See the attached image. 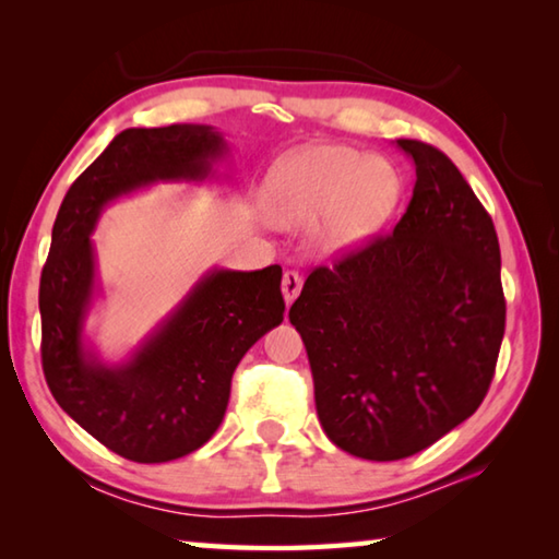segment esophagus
Returning a JSON list of instances; mask_svg holds the SVG:
<instances>
[{
  "label": "esophagus",
  "mask_w": 559,
  "mask_h": 559,
  "mask_svg": "<svg viewBox=\"0 0 559 559\" xmlns=\"http://www.w3.org/2000/svg\"><path fill=\"white\" fill-rule=\"evenodd\" d=\"M281 288H283V298H286V306H290V302L298 298V293L302 288V276L298 271H286L283 273Z\"/></svg>",
  "instance_id": "1"
}]
</instances>
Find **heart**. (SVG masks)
Here are the masks:
<instances>
[{
    "instance_id": "heart-1",
    "label": "heart",
    "mask_w": 559,
    "mask_h": 559,
    "mask_svg": "<svg viewBox=\"0 0 559 559\" xmlns=\"http://www.w3.org/2000/svg\"><path fill=\"white\" fill-rule=\"evenodd\" d=\"M400 175L380 157L345 145H316L273 167L263 200L278 226L316 224L325 253H347L380 229L400 200Z\"/></svg>"
}]
</instances>
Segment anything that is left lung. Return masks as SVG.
<instances>
[{
    "mask_svg": "<svg viewBox=\"0 0 559 559\" xmlns=\"http://www.w3.org/2000/svg\"><path fill=\"white\" fill-rule=\"evenodd\" d=\"M394 231L310 273L290 323L328 439L367 461L431 447L478 409L506 333L493 219L459 167L421 140Z\"/></svg>",
    "mask_w": 559,
    "mask_h": 559,
    "instance_id": "left-lung-1",
    "label": "left lung"
}]
</instances>
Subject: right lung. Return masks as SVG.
Listing matches in <instances>:
<instances>
[{"mask_svg": "<svg viewBox=\"0 0 559 559\" xmlns=\"http://www.w3.org/2000/svg\"><path fill=\"white\" fill-rule=\"evenodd\" d=\"M226 153L212 126L128 128L66 192L39 283L41 367L61 409L93 439L138 463L182 459L214 437L231 374L281 325V266L214 269L122 365L83 345L96 290L91 231L103 206L155 182H202Z\"/></svg>", "mask_w": 559, "mask_h": 559, "instance_id": "1", "label": "right lung"}]
</instances>
